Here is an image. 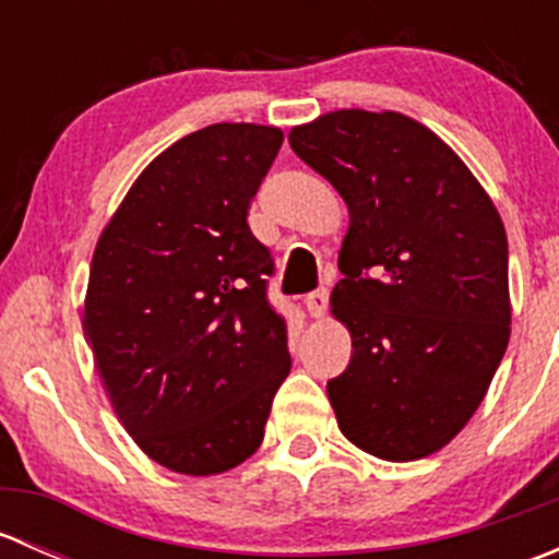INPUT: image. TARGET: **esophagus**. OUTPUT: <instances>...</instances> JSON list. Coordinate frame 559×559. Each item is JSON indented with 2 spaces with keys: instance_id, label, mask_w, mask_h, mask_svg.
I'll return each mask as SVG.
<instances>
[{
  "instance_id": "esophagus-1",
  "label": "esophagus",
  "mask_w": 559,
  "mask_h": 559,
  "mask_svg": "<svg viewBox=\"0 0 559 559\" xmlns=\"http://www.w3.org/2000/svg\"><path fill=\"white\" fill-rule=\"evenodd\" d=\"M326 302H330V292H326V289H316V292H311V295L306 297L308 313H311L313 319H321V316L326 313Z\"/></svg>"
}]
</instances>
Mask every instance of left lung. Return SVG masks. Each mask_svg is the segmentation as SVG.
I'll return each instance as SVG.
<instances>
[{
	"mask_svg": "<svg viewBox=\"0 0 559 559\" xmlns=\"http://www.w3.org/2000/svg\"><path fill=\"white\" fill-rule=\"evenodd\" d=\"M289 145L348 207L330 297L354 348L326 384L337 427L379 460L436 454L476 414L509 346L503 218L465 162L403 112H324Z\"/></svg>",
	"mask_w": 559,
	"mask_h": 559,
	"instance_id": "obj_1",
	"label": "left lung"
}]
</instances>
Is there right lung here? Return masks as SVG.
<instances>
[{
    "mask_svg": "<svg viewBox=\"0 0 559 559\" xmlns=\"http://www.w3.org/2000/svg\"><path fill=\"white\" fill-rule=\"evenodd\" d=\"M284 132L211 123L162 151L99 235L83 330L123 430L167 471L216 476L259 449L292 370L248 207Z\"/></svg>",
    "mask_w": 559,
    "mask_h": 559,
    "instance_id": "add662e5",
    "label": "right lung"
}]
</instances>
